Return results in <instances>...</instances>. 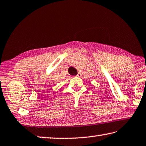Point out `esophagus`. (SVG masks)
I'll return each mask as SVG.
<instances>
[{
    "label": "esophagus",
    "instance_id": "obj_1",
    "mask_svg": "<svg viewBox=\"0 0 146 146\" xmlns=\"http://www.w3.org/2000/svg\"><path fill=\"white\" fill-rule=\"evenodd\" d=\"M81 76H82V75H81L80 73H78L77 74V75H76V76H78V77H80Z\"/></svg>",
    "mask_w": 146,
    "mask_h": 146
}]
</instances>
